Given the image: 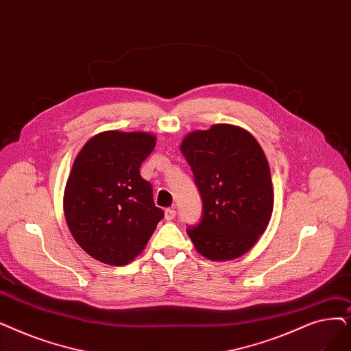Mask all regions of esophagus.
<instances>
[{
	"instance_id": "1",
	"label": "esophagus",
	"mask_w": 351,
	"mask_h": 351,
	"mask_svg": "<svg viewBox=\"0 0 351 351\" xmlns=\"http://www.w3.org/2000/svg\"><path fill=\"white\" fill-rule=\"evenodd\" d=\"M175 217H176V210H175V209L167 208V209L165 210V219H166V221H172V219H175Z\"/></svg>"
}]
</instances>
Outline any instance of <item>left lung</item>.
Instances as JSON below:
<instances>
[{
  "instance_id": "1",
  "label": "left lung",
  "mask_w": 351,
  "mask_h": 351,
  "mask_svg": "<svg viewBox=\"0 0 351 351\" xmlns=\"http://www.w3.org/2000/svg\"><path fill=\"white\" fill-rule=\"evenodd\" d=\"M202 199V217L186 232L210 261L248 252L267 230L274 206L268 160L254 136L234 125L189 133L180 145Z\"/></svg>"
}]
</instances>
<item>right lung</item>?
Wrapping results in <instances>:
<instances>
[{"instance_id":"right-lung-1","label":"right lung","mask_w":351,"mask_h":351,"mask_svg":"<svg viewBox=\"0 0 351 351\" xmlns=\"http://www.w3.org/2000/svg\"><path fill=\"white\" fill-rule=\"evenodd\" d=\"M145 132L93 136L75 158L64 191V217L75 242L95 260L126 265L165 217L141 165L155 149Z\"/></svg>"}]
</instances>
